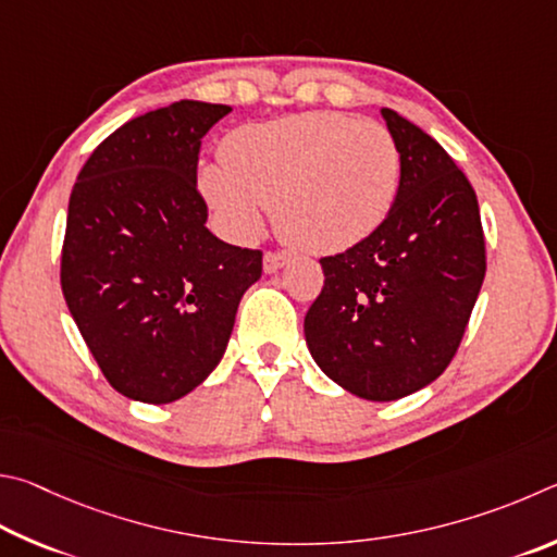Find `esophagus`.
<instances>
[{"mask_svg": "<svg viewBox=\"0 0 557 557\" xmlns=\"http://www.w3.org/2000/svg\"><path fill=\"white\" fill-rule=\"evenodd\" d=\"M288 259L290 257L284 251H267V253H263V271H267V273L278 271L281 267H286Z\"/></svg>", "mask_w": 557, "mask_h": 557, "instance_id": "esophagus-1", "label": "esophagus"}]
</instances>
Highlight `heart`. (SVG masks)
I'll return each instance as SVG.
<instances>
[{"instance_id":"heart-1","label":"heart","mask_w":557,"mask_h":557,"mask_svg":"<svg viewBox=\"0 0 557 557\" xmlns=\"http://www.w3.org/2000/svg\"><path fill=\"white\" fill-rule=\"evenodd\" d=\"M202 165L200 190L224 227L253 237L273 208L281 237L298 249L335 253L382 227L401 185V149L374 120L306 112L244 124Z\"/></svg>"}]
</instances>
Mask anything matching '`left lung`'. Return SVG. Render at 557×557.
<instances>
[{
  "label": "left lung",
  "instance_id": "obj_1",
  "mask_svg": "<svg viewBox=\"0 0 557 557\" xmlns=\"http://www.w3.org/2000/svg\"><path fill=\"white\" fill-rule=\"evenodd\" d=\"M401 185L382 227L335 257L306 313V343L349 394L396 401L453 362L480 296L486 251L474 188L441 144L382 110Z\"/></svg>",
  "mask_w": 557,
  "mask_h": 557
}]
</instances>
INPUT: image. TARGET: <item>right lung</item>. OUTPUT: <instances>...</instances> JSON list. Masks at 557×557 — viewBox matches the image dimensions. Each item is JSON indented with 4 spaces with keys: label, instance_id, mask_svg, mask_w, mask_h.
<instances>
[{
    "label": "right lung",
    "instance_id": "obj_1",
    "mask_svg": "<svg viewBox=\"0 0 557 557\" xmlns=\"http://www.w3.org/2000/svg\"><path fill=\"white\" fill-rule=\"evenodd\" d=\"M227 104L181 100L134 116L73 185L61 251L67 310L107 382L144 404L190 394L220 364L261 251L205 227L202 136Z\"/></svg>",
    "mask_w": 557,
    "mask_h": 557
}]
</instances>
